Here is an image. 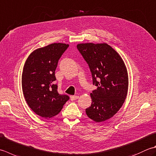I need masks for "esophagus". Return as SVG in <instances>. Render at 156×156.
Listing matches in <instances>:
<instances>
[{"instance_id":"34e87169","label":"esophagus","mask_w":156,"mask_h":156,"mask_svg":"<svg viewBox=\"0 0 156 156\" xmlns=\"http://www.w3.org/2000/svg\"><path fill=\"white\" fill-rule=\"evenodd\" d=\"M79 98L78 96H75V95H72L70 97V99H71V101H74L76 99H78Z\"/></svg>"}]
</instances>
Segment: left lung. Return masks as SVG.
I'll use <instances>...</instances> for the list:
<instances>
[{
    "label": "left lung",
    "mask_w": 156,
    "mask_h": 156,
    "mask_svg": "<svg viewBox=\"0 0 156 156\" xmlns=\"http://www.w3.org/2000/svg\"><path fill=\"white\" fill-rule=\"evenodd\" d=\"M77 48L86 60L97 87L90 93L92 103L87 116L97 122L112 118L120 110L129 88V75L122 58L107 43H79Z\"/></svg>",
    "instance_id": "1"
}]
</instances>
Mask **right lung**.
Segmentation results:
<instances>
[{"label":"right lung","instance_id":"obj_1","mask_svg":"<svg viewBox=\"0 0 156 156\" xmlns=\"http://www.w3.org/2000/svg\"><path fill=\"white\" fill-rule=\"evenodd\" d=\"M68 44L53 43L36 48L24 63L21 86L24 97L32 110L39 116L48 118L57 115L69 99L59 94L55 71L58 61Z\"/></svg>","mask_w":156,"mask_h":156}]
</instances>
